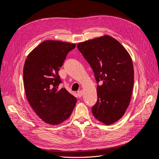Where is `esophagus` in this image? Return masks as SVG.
<instances>
[{"mask_svg": "<svg viewBox=\"0 0 159 159\" xmlns=\"http://www.w3.org/2000/svg\"><path fill=\"white\" fill-rule=\"evenodd\" d=\"M77 94H78V96L79 98H81L82 96V94H83V92L82 90H79V91L77 92Z\"/></svg>", "mask_w": 159, "mask_h": 159, "instance_id": "34e87169", "label": "esophagus"}]
</instances>
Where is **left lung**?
Instances as JSON below:
<instances>
[{"label": "left lung", "instance_id": "left-lung-1", "mask_svg": "<svg viewBox=\"0 0 159 159\" xmlns=\"http://www.w3.org/2000/svg\"><path fill=\"white\" fill-rule=\"evenodd\" d=\"M77 48L89 63L98 84L94 116L105 125L120 120L129 106L134 83L132 60L121 44L109 36L79 43Z\"/></svg>", "mask_w": 159, "mask_h": 159}]
</instances>
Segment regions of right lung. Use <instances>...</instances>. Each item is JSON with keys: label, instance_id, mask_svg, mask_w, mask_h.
<instances>
[{"label": "right lung", "instance_id": "add662e5", "mask_svg": "<svg viewBox=\"0 0 159 159\" xmlns=\"http://www.w3.org/2000/svg\"><path fill=\"white\" fill-rule=\"evenodd\" d=\"M75 44L47 40L40 43L28 56L23 80L28 101L36 115L45 123L60 124L71 115L77 98L65 88L58 75L69 52Z\"/></svg>", "mask_w": 159, "mask_h": 159}]
</instances>
